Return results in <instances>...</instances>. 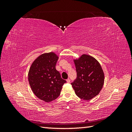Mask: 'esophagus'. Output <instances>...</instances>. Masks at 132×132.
I'll use <instances>...</instances> for the list:
<instances>
[{"label": "esophagus", "mask_w": 132, "mask_h": 132, "mask_svg": "<svg viewBox=\"0 0 132 132\" xmlns=\"http://www.w3.org/2000/svg\"><path fill=\"white\" fill-rule=\"evenodd\" d=\"M67 82H68V83H69L70 82V79H67Z\"/></svg>", "instance_id": "esophagus-1"}]
</instances>
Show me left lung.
Returning <instances> with one entry per match:
<instances>
[{"label": "left lung", "instance_id": "1", "mask_svg": "<svg viewBox=\"0 0 132 132\" xmlns=\"http://www.w3.org/2000/svg\"><path fill=\"white\" fill-rule=\"evenodd\" d=\"M73 61L77 77L71 84L79 98L89 100L101 90L104 84V73L99 62L89 55L82 54Z\"/></svg>", "mask_w": 132, "mask_h": 132}]
</instances>
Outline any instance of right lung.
<instances>
[{"instance_id":"add662e5","label":"right lung","mask_w":132,"mask_h":132,"mask_svg":"<svg viewBox=\"0 0 132 132\" xmlns=\"http://www.w3.org/2000/svg\"><path fill=\"white\" fill-rule=\"evenodd\" d=\"M58 58L52 52L40 55L32 63L28 73V80L34 94L47 102L59 96L66 82L55 69Z\"/></svg>"}]
</instances>
